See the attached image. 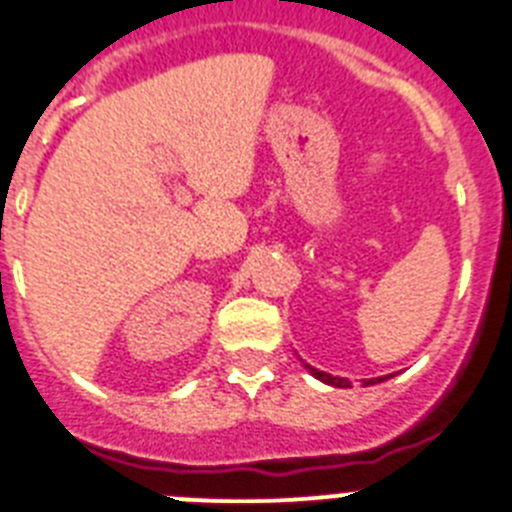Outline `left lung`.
<instances>
[{"label":"left lung","mask_w":512,"mask_h":512,"mask_svg":"<svg viewBox=\"0 0 512 512\" xmlns=\"http://www.w3.org/2000/svg\"><path fill=\"white\" fill-rule=\"evenodd\" d=\"M305 369H307V372H310L312 377H315V379H320V382L330 384V387H343V390H346V387H351V382H348V379H343V377H333V374H325V372H320V369H315V366H310V364H305ZM384 379H387V377L364 379V387H369V384L384 382Z\"/></svg>","instance_id":"left-lung-1"}]
</instances>
